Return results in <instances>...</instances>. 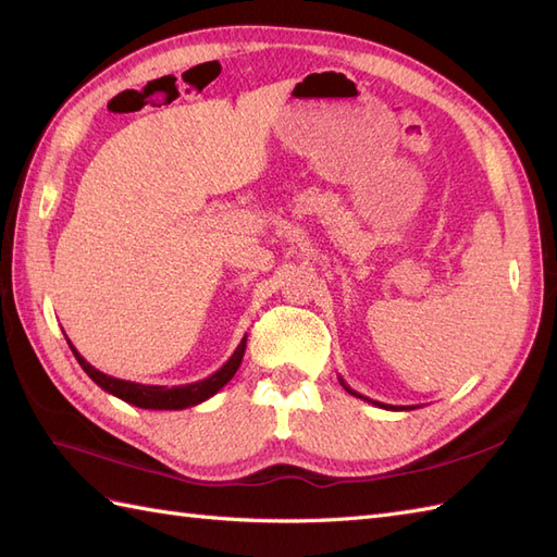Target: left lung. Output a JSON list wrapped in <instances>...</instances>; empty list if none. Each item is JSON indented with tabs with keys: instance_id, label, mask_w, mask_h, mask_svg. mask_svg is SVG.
Returning a JSON list of instances; mask_svg holds the SVG:
<instances>
[{
	"instance_id": "left-lung-1",
	"label": "left lung",
	"mask_w": 557,
	"mask_h": 557,
	"mask_svg": "<svg viewBox=\"0 0 557 557\" xmlns=\"http://www.w3.org/2000/svg\"><path fill=\"white\" fill-rule=\"evenodd\" d=\"M339 384L349 391L351 396H356V398H363V400H368V403H372V405H377V408H382V410H394V412H398V410H414L412 405H386V403H380V400H372V398H366V396H360L358 391H354L351 386H347V382H344L342 377H339Z\"/></svg>"
}]
</instances>
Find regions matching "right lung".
Wrapping results in <instances>:
<instances>
[{"label": "right lung", "instance_id": "obj_1", "mask_svg": "<svg viewBox=\"0 0 557 557\" xmlns=\"http://www.w3.org/2000/svg\"><path fill=\"white\" fill-rule=\"evenodd\" d=\"M67 344H70L74 358L79 360L84 372L102 391H108V394L122 398V400L135 405V408H143V410H185V408H191V405H199V403L208 400L234 377L238 366H242V360H244V351H246V337H244L242 344L236 347V351L230 356L227 363L210 374V377L169 388V386H159V384H138V382L110 377V374H104L88 363V360L72 347L70 339H67Z\"/></svg>", "mask_w": 557, "mask_h": 557}]
</instances>
